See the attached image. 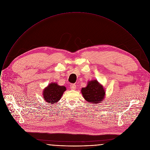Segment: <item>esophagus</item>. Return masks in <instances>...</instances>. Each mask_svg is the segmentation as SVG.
Masks as SVG:
<instances>
[{"label": "esophagus", "instance_id": "34e87169", "mask_svg": "<svg viewBox=\"0 0 150 150\" xmlns=\"http://www.w3.org/2000/svg\"><path fill=\"white\" fill-rule=\"evenodd\" d=\"M70 88L72 90H75L76 89V85L75 84H72L71 86H70Z\"/></svg>", "mask_w": 150, "mask_h": 150}]
</instances>
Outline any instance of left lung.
<instances>
[{
	"label": "left lung",
	"instance_id": "left-lung-1",
	"mask_svg": "<svg viewBox=\"0 0 150 150\" xmlns=\"http://www.w3.org/2000/svg\"><path fill=\"white\" fill-rule=\"evenodd\" d=\"M81 91L85 99L93 104L103 101L105 93L103 87L96 80L89 82L87 86L83 88Z\"/></svg>",
	"mask_w": 150,
	"mask_h": 150
}]
</instances>
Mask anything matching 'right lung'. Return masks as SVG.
<instances>
[{
    "mask_svg": "<svg viewBox=\"0 0 150 150\" xmlns=\"http://www.w3.org/2000/svg\"><path fill=\"white\" fill-rule=\"evenodd\" d=\"M66 90L65 86H61L57 83H50L43 91V98L49 103H54L59 101Z\"/></svg>",
    "mask_w": 150,
    "mask_h": 150,
    "instance_id": "add662e5",
    "label": "right lung"
}]
</instances>
